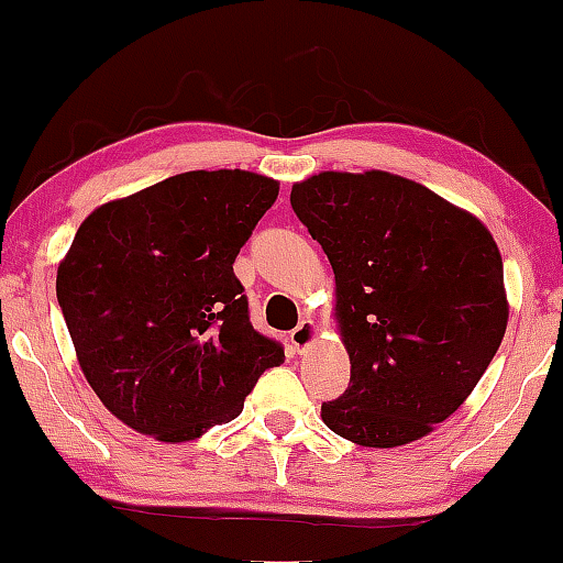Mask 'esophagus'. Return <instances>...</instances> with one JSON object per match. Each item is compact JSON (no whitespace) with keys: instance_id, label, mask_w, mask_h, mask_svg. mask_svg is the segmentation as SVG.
Returning <instances> with one entry per match:
<instances>
[{"instance_id":"esophagus-1","label":"esophagus","mask_w":563,"mask_h":563,"mask_svg":"<svg viewBox=\"0 0 563 563\" xmlns=\"http://www.w3.org/2000/svg\"><path fill=\"white\" fill-rule=\"evenodd\" d=\"M316 332H319V330H316L313 321L311 319H302L300 324L295 327L292 332H289V343H292V349L298 351V353L306 351L308 345H311L313 340H316Z\"/></svg>"}]
</instances>
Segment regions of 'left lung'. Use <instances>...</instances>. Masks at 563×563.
Returning <instances> with one entry per match:
<instances>
[{
	"label": "left lung",
	"instance_id": "8db88e82",
	"mask_svg": "<svg viewBox=\"0 0 563 563\" xmlns=\"http://www.w3.org/2000/svg\"><path fill=\"white\" fill-rule=\"evenodd\" d=\"M292 210L334 271L351 356L324 426L362 446L431 433L482 380L508 327L503 257L478 218L399 175L319 173Z\"/></svg>",
	"mask_w": 563,
	"mask_h": 563
}]
</instances>
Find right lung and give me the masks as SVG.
<instances>
[{"label": "right lung", "mask_w": 563, "mask_h": 563, "mask_svg": "<svg viewBox=\"0 0 563 563\" xmlns=\"http://www.w3.org/2000/svg\"><path fill=\"white\" fill-rule=\"evenodd\" d=\"M276 197L279 183L263 175L197 169L79 225L55 292L87 383L124 426L199 439L239 418L257 377L284 362L233 274Z\"/></svg>", "instance_id": "add662e5"}]
</instances>
